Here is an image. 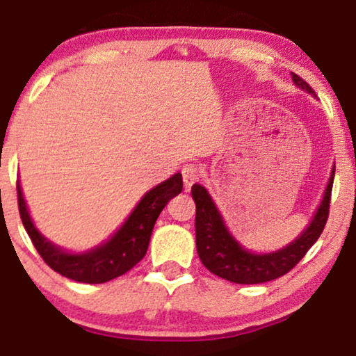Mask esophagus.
Wrapping results in <instances>:
<instances>
[{
    "mask_svg": "<svg viewBox=\"0 0 356 356\" xmlns=\"http://www.w3.org/2000/svg\"><path fill=\"white\" fill-rule=\"evenodd\" d=\"M202 175V170L199 165L195 164H187L182 168V179H184V187H186V191L192 187V184H195L197 181L200 179Z\"/></svg>",
    "mask_w": 356,
    "mask_h": 356,
    "instance_id": "obj_1",
    "label": "esophagus"
}]
</instances>
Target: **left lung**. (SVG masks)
<instances>
[{
	"instance_id": "8db88e82",
	"label": "left lung",
	"mask_w": 356,
	"mask_h": 356,
	"mask_svg": "<svg viewBox=\"0 0 356 356\" xmlns=\"http://www.w3.org/2000/svg\"><path fill=\"white\" fill-rule=\"evenodd\" d=\"M292 80L299 88L316 97L312 87L292 72ZM335 168L328 179L323 200L314 215L312 222L302 235L296 238L286 248L268 254H254L245 250L225 227L222 215L210 199L205 187L193 184L192 199L195 202V243L197 253L204 266L218 277L236 284H261L284 276L291 271L305 253L310 250L325 228L330 211L332 186H334Z\"/></svg>"
}]
</instances>
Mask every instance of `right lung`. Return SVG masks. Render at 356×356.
<instances>
[{
  "mask_svg": "<svg viewBox=\"0 0 356 356\" xmlns=\"http://www.w3.org/2000/svg\"><path fill=\"white\" fill-rule=\"evenodd\" d=\"M181 191L182 175L177 172L168 181L151 188L139 200L136 209L131 211L123 227L110 240L98 248L82 254L65 253L64 250L54 246L51 241L40 235L34 223L31 222L19 184H17V207H19L22 225H24L34 248L38 250L40 258L46 261L47 266L77 282L102 284V282L111 281V279L128 273L145 258L157 217L168 205V202L177 193H181Z\"/></svg>",
  "mask_w": 356,
  "mask_h": 356,
  "instance_id": "add662e5",
  "label": "right lung"
}]
</instances>
